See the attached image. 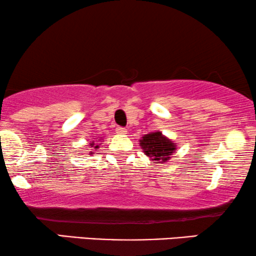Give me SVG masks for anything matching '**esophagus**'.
Returning a JSON list of instances; mask_svg holds the SVG:
<instances>
[{
    "mask_svg": "<svg viewBox=\"0 0 256 256\" xmlns=\"http://www.w3.org/2000/svg\"><path fill=\"white\" fill-rule=\"evenodd\" d=\"M115 132H116V134H118V135H124V134H127V129L122 128V127H118L116 129H115Z\"/></svg>",
    "mask_w": 256,
    "mask_h": 256,
    "instance_id": "1",
    "label": "esophagus"
}]
</instances>
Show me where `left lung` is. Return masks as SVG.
<instances>
[{
	"instance_id": "1",
	"label": "left lung",
	"mask_w": 256,
	"mask_h": 256,
	"mask_svg": "<svg viewBox=\"0 0 256 256\" xmlns=\"http://www.w3.org/2000/svg\"><path fill=\"white\" fill-rule=\"evenodd\" d=\"M140 146L144 155L152 160V163L164 164L176 152L177 144L172 140L166 138L162 132L157 130L143 135L140 138Z\"/></svg>"
}]
</instances>
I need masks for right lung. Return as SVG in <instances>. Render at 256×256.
<instances>
[{"mask_svg": "<svg viewBox=\"0 0 256 256\" xmlns=\"http://www.w3.org/2000/svg\"><path fill=\"white\" fill-rule=\"evenodd\" d=\"M100 140L101 138H96V141H90V143H88V144H90V148H94V149H98V148H100V144H101V143H99V144H98V142H99L100 141ZM93 152H90V155H93Z\"/></svg>", "mask_w": 256, "mask_h": 256, "instance_id": "right-lung-1", "label": "right lung"}]
</instances>
